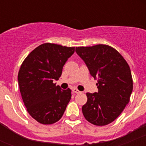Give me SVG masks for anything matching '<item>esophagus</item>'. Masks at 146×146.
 <instances>
[{
	"label": "esophagus",
	"instance_id": "esophagus-1",
	"mask_svg": "<svg viewBox=\"0 0 146 146\" xmlns=\"http://www.w3.org/2000/svg\"><path fill=\"white\" fill-rule=\"evenodd\" d=\"M72 91H73L74 93H80V92L77 89H76V88H74V89H72Z\"/></svg>",
	"mask_w": 146,
	"mask_h": 146
}]
</instances>
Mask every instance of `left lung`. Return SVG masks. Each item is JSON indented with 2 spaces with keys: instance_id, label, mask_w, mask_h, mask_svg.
Instances as JSON below:
<instances>
[{
  "instance_id": "left-lung-1",
  "label": "left lung",
  "mask_w": 146,
  "mask_h": 146,
  "mask_svg": "<svg viewBox=\"0 0 146 146\" xmlns=\"http://www.w3.org/2000/svg\"><path fill=\"white\" fill-rule=\"evenodd\" d=\"M76 52L98 80V92H87L82 106L85 118L96 126H105L116 120L129 103L133 78L129 65L117 50L107 44L76 47Z\"/></svg>"
}]
</instances>
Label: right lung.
<instances>
[{"mask_svg": "<svg viewBox=\"0 0 146 146\" xmlns=\"http://www.w3.org/2000/svg\"><path fill=\"white\" fill-rule=\"evenodd\" d=\"M75 51L74 47L44 43L26 57L18 73L22 98L28 113L42 124H52L62 117L71 98V90L54 83Z\"/></svg>", "mask_w": 146, "mask_h": 146, "instance_id": "obj_1", "label": "right lung"}]
</instances>
